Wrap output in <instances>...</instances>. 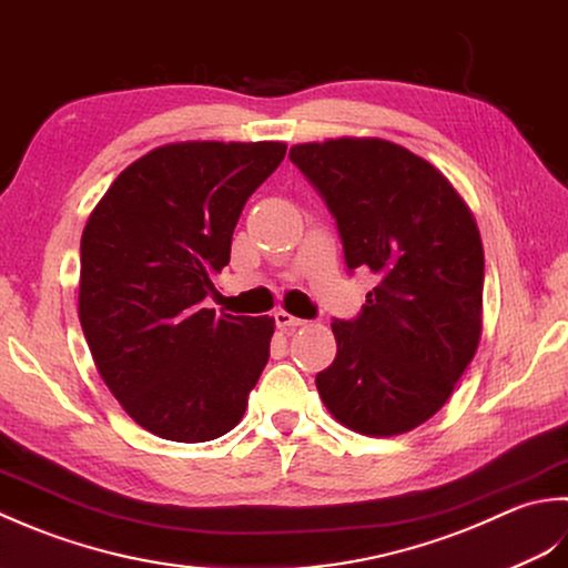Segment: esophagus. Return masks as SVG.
Returning a JSON list of instances; mask_svg holds the SVG:
<instances>
[{
	"label": "esophagus",
	"instance_id": "34e87169",
	"mask_svg": "<svg viewBox=\"0 0 568 568\" xmlns=\"http://www.w3.org/2000/svg\"><path fill=\"white\" fill-rule=\"evenodd\" d=\"M274 321H276V326H280L282 331L298 328V326H304V323H306V321H301V318H296V316H292V314H286V311H276Z\"/></svg>",
	"mask_w": 568,
	"mask_h": 568
}]
</instances>
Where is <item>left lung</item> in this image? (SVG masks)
<instances>
[{
  "label": "left lung",
  "instance_id": "1",
  "mask_svg": "<svg viewBox=\"0 0 568 568\" xmlns=\"http://www.w3.org/2000/svg\"><path fill=\"white\" fill-rule=\"evenodd\" d=\"M326 199L345 262L377 276L355 321H333L338 353L316 375L345 429L407 434L448 402L483 333L476 215L432 161L379 136L288 149Z\"/></svg>",
  "mask_w": 568,
  "mask_h": 568
}]
</instances>
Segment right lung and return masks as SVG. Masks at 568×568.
Listing matches in <instances>:
<instances>
[{"label": "right lung", "mask_w": 568, "mask_h": 568, "mask_svg": "<svg viewBox=\"0 0 568 568\" xmlns=\"http://www.w3.org/2000/svg\"><path fill=\"white\" fill-rule=\"evenodd\" d=\"M284 142H173L132 161L80 240L78 316L98 373L159 438L201 444L240 424L270 361L272 316L203 308L254 189Z\"/></svg>", "instance_id": "obj_1"}]
</instances>
